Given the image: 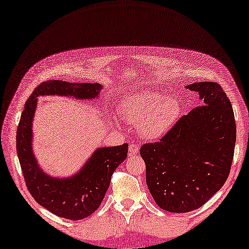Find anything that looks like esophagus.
<instances>
[{
	"instance_id": "obj_1",
	"label": "esophagus",
	"mask_w": 249,
	"mask_h": 249,
	"mask_svg": "<svg viewBox=\"0 0 249 249\" xmlns=\"http://www.w3.org/2000/svg\"><path fill=\"white\" fill-rule=\"evenodd\" d=\"M129 153L131 155H135L137 153H139V145L134 143V142H131L129 144Z\"/></svg>"
}]
</instances>
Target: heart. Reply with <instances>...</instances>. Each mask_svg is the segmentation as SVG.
<instances>
[{"label": "heart", "mask_w": 249, "mask_h": 249, "mask_svg": "<svg viewBox=\"0 0 249 249\" xmlns=\"http://www.w3.org/2000/svg\"><path fill=\"white\" fill-rule=\"evenodd\" d=\"M121 112L131 124H138L142 137L156 140L176 124L181 106L176 98H165L158 93L145 91L126 96L122 102Z\"/></svg>", "instance_id": "1"}]
</instances>
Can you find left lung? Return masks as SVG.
<instances>
[{
  "instance_id": "8db88e82",
  "label": "left lung",
  "mask_w": 249,
  "mask_h": 249,
  "mask_svg": "<svg viewBox=\"0 0 249 249\" xmlns=\"http://www.w3.org/2000/svg\"><path fill=\"white\" fill-rule=\"evenodd\" d=\"M202 104L183 115L154 143L140 147L146 185L160 209L187 213L223 187L233 160L236 125L230 99L218 83L186 86Z\"/></svg>"
}]
</instances>
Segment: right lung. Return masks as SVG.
<instances>
[{"label":"right lung","mask_w":249,"mask_h":249,"mask_svg":"<svg viewBox=\"0 0 249 249\" xmlns=\"http://www.w3.org/2000/svg\"><path fill=\"white\" fill-rule=\"evenodd\" d=\"M99 83H71L49 80L40 83L24 105L17 128V154L23 178L32 197L45 209L63 218L79 220L88 217L102 204L114 170L128 153V144L99 147L75 176L51 178L41 170L32 149V122L37 97L44 95L71 96L78 99L98 97Z\"/></svg>","instance_id":"obj_1"}]
</instances>
